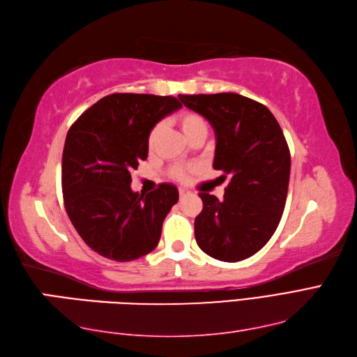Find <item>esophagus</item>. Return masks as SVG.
<instances>
[{
    "mask_svg": "<svg viewBox=\"0 0 357 357\" xmlns=\"http://www.w3.org/2000/svg\"><path fill=\"white\" fill-rule=\"evenodd\" d=\"M190 192H189V190L186 189V188H180L178 189V195H180V198H185V197H188Z\"/></svg>",
    "mask_w": 357,
    "mask_h": 357,
    "instance_id": "34e87169",
    "label": "esophagus"
}]
</instances>
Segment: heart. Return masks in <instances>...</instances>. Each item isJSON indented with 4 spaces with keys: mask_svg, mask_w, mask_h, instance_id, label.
I'll return each mask as SVG.
<instances>
[{
    "mask_svg": "<svg viewBox=\"0 0 357 357\" xmlns=\"http://www.w3.org/2000/svg\"><path fill=\"white\" fill-rule=\"evenodd\" d=\"M176 123L188 141H190V139H194V137H198V136L206 137L208 133L207 121L197 112H181L180 115L176 118ZM160 132H162L160 124H155L150 130L149 137H146V145H149L150 150L154 146L155 141H158V137L160 136ZM171 174H172V177L177 180H185L188 177V171L183 168L172 169Z\"/></svg>",
    "mask_w": 357,
    "mask_h": 357,
    "instance_id": "1",
    "label": "heart"
}]
</instances>
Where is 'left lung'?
Wrapping results in <instances>:
<instances>
[{
    "label": "left lung",
    "mask_w": 357,
    "mask_h": 357,
    "mask_svg": "<svg viewBox=\"0 0 357 357\" xmlns=\"http://www.w3.org/2000/svg\"><path fill=\"white\" fill-rule=\"evenodd\" d=\"M215 130L213 168L230 176L222 199L199 192L203 211L195 239L206 255L239 262L271 239L286 204L291 154L282 128L266 106L239 93L178 95Z\"/></svg>",
    "instance_id": "8db88e82"
}]
</instances>
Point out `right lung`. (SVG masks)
<instances>
[{
  "instance_id": "obj_1",
  "label": "right lung",
  "mask_w": 357,
  "mask_h": 357,
  "mask_svg": "<svg viewBox=\"0 0 357 357\" xmlns=\"http://www.w3.org/2000/svg\"><path fill=\"white\" fill-rule=\"evenodd\" d=\"M180 107L174 97L112 93L69 128L62 155L63 203L77 233L100 256L130 262L158 247L178 190L162 183L146 195L133 192L130 172L149 155L150 130Z\"/></svg>"
}]
</instances>
